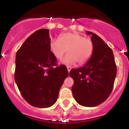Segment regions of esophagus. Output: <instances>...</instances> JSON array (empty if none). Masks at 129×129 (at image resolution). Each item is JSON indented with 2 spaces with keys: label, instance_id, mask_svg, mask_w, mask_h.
<instances>
[{
  "label": "esophagus",
  "instance_id": "esophagus-1",
  "mask_svg": "<svg viewBox=\"0 0 129 129\" xmlns=\"http://www.w3.org/2000/svg\"><path fill=\"white\" fill-rule=\"evenodd\" d=\"M67 68L68 71L70 72V71L71 70V67H69V66H67Z\"/></svg>",
  "mask_w": 129,
  "mask_h": 129
}]
</instances>
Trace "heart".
Listing matches in <instances>:
<instances>
[{
	"mask_svg": "<svg viewBox=\"0 0 129 129\" xmlns=\"http://www.w3.org/2000/svg\"><path fill=\"white\" fill-rule=\"evenodd\" d=\"M50 49L54 57L61 59L64 53H69L62 60V63L69 65L75 62L82 64L91 58L93 51V44L89 38H85L77 32L62 34L59 39H52Z\"/></svg>",
	"mask_w": 129,
	"mask_h": 129,
	"instance_id": "1",
	"label": "heart"
}]
</instances>
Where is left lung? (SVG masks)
I'll return each instance as SVG.
<instances>
[{
  "mask_svg": "<svg viewBox=\"0 0 129 129\" xmlns=\"http://www.w3.org/2000/svg\"><path fill=\"white\" fill-rule=\"evenodd\" d=\"M93 44L91 57L83 67L72 69L69 75L73 79L72 92L80 105L94 107L109 97L116 76V65L112 49L105 42L91 31Z\"/></svg>",
  "mask_w": 129,
  "mask_h": 129,
  "instance_id": "obj_1",
  "label": "left lung"
}]
</instances>
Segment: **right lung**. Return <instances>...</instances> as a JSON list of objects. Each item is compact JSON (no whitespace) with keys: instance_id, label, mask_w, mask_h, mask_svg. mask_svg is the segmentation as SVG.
<instances>
[{"instance_id":"1","label":"right lung","mask_w":129,"mask_h":129,"mask_svg":"<svg viewBox=\"0 0 129 129\" xmlns=\"http://www.w3.org/2000/svg\"><path fill=\"white\" fill-rule=\"evenodd\" d=\"M49 29L35 31L16 54L15 81L25 100L37 108L55 104L69 75L67 67L58 65L50 49Z\"/></svg>"}]
</instances>
